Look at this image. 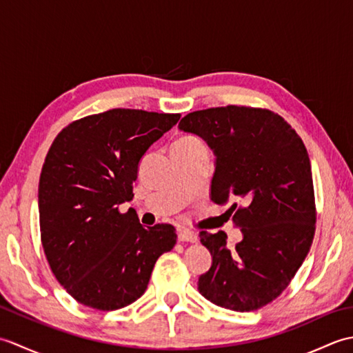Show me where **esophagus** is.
<instances>
[{
	"label": "esophagus",
	"instance_id": "obj_1",
	"mask_svg": "<svg viewBox=\"0 0 353 353\" xmlns=\"http://www.w3.org/2000/svg\"><path fill=\"white\" fill-rule=\"evenodd\" d=\"M179 239H181V241H186V243H197L199 235L196 234V232L181 229L179 230Z\"/></svg>",
	"mask_w": 353,
	"mask_h": 353
}]
</instances>
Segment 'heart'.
Segmentation results:
<instances>
[{"mask_svg":"<svg viewBox=\"0 0 353 353\" xmlns=\"http://www.w3.org/2000/svg\"><path fill=\"white\" fill-rule=\"evenodd\" d=\"M200 139L197 137H192V134H186V137H182L181 139H179L176 144L179 145H186V144H192V142H199Z\"/></svg>","mask_w":353,"mask_h":353,"instance_id":"b5f03b06","label":"heart"}]
</instances>
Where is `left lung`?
I'll return each mask as SVG.
<instances>
[{
	"label": "left lung",
	"mask_w": 353,
	"mask_h": 353,
	"mask_svg": "<svg viewBox=\"0 0 353 353\" xmlns=\"http://www.w3.org/2000/svg\"><path fill=\"white\" fill-rule=\"evenodd\" d=\"M179 129L203 138L215 154L211 199L243 239L200 232L212 265L199 291L221 308L247 312L273 302L308 254L316 232L312 172L303 141L268 109L226 106L191 112Z\"/></svg>",
	"instance_id": "8db88e82"
}]
</instances>
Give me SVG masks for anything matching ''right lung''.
Instances as JSON below:
<instances>
[{
    "mask_svg": "<svg viewBox=\"0 0 353 353\" xmlns=\"http://www.w3.org/2000/svg\"><path fill=\"white\" fill-rule=\"evenodd\" d=\"M181 114L112 109L57 134L39 179L41 241L52 274L81 305L114 311L144 294L176 244L171 224L144 228L119 212L133 199L141 157Z\"/></svg>",
    "mask_w": 353,
    "mask_h": 353,
    "instance_id": "right-lung-1",
    "label": "right lung"
}]
</instances>
